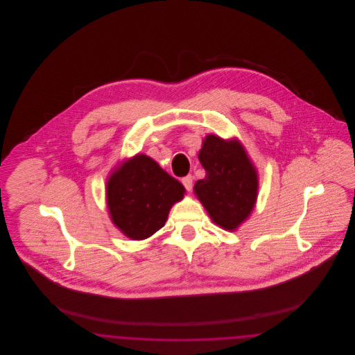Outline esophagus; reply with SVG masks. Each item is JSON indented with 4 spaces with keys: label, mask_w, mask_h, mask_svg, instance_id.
Instances as JSON below:
<instances>
[{
    "label": "esophagus",
    "mask_w": 355,
    "mask_h": 355,
    "mask_svg": "<svg viewBox=\"0 0 355 355\" xmlns=\"http://www.w3.org/2000/svg\"><path fill=\"white\" fill-rule=\"evenodd\" d=\"M182 184L185 186L186 190L190 191L193 189V177L191 175H186L182 178Z\"/></svg>",
    "instance_id": "obj_1"
}]
</instances>
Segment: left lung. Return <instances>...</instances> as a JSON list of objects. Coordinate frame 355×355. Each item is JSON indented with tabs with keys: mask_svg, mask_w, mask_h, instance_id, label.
Masks as SVG:
<instances>
[{
	"mask_svg": "<svg viewBox=\"0 0 355 355\" xmlns=\"http://www.w3.org/2000/svg\"><path fill=\"white\" fill-rule=\"evenodd\" d=\"M198 159L206 171L194 185V193L210 218L225 230H236L253 211L258 175L243 146L236 139L209 135Z\"/></svg>",
	"mask_w": 355,
	"mask_h": 355,
	"instance_id": "1",
	"label": "left lung"
}]
</instances>
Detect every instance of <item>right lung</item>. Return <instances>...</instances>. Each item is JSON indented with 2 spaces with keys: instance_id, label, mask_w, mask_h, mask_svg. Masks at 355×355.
<instances>
[{
  "instance_id": "right-lung-1",
  "label": "right lung",
  "mask_w": 355,
  "mask_h": 355,
  "mask_svg": "<svg viewBox=\"0 0 355 355\" xmlns=\"http://www.w3.org/2000/svg\"><path fill=\"white\" fill-rule=\"evenodd\" d=\"M185 187L145 154H137L114 170L106 184L110 218L129 238L153 236L168 220Z\"/></svg>"
}]
</instances>
